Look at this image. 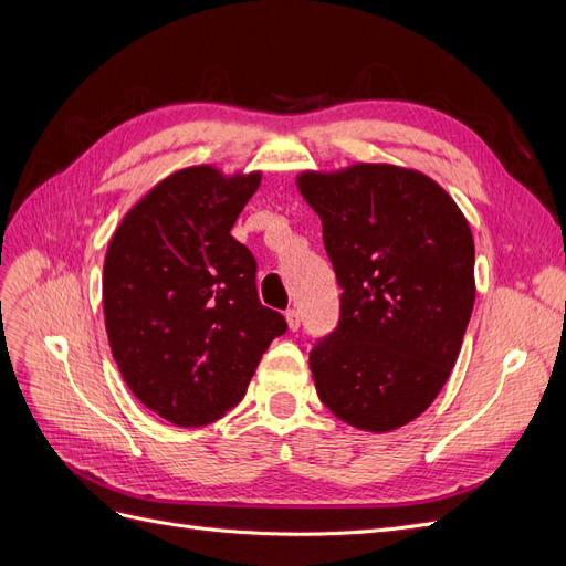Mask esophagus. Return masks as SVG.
<instances>
[{"instance_id": "obj_1", "label": "esophagus", "mask_w": 566, "mask_h": 566, "mask_svg": "<svg viewBox=\"0 0 566 566\" xmlns=\"http://www.w3.org/2000/svg\"><path fill=\"white\" fill-rule=\"evenodd\" d=\"M285 321H287V328L295 333V331L300 328V323H302L300 312H297V310H287V312H285Z\"/></svg>"}]
</instances>
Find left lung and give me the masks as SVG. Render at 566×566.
Here are the masks:
<instances>
[{
  "label": "left lung",
  "mask_w": 566,
  "mask_h": 566,
  "mask_svg": "<svg viewBox=\"0 0 566 566\" xmlns=\"http://www.w3.org/2000/svg\"><path fill=\"white\" fill-rule=\"evenodd\" d=\"M339 295L337 328L310 368L331 413L389 432L430 406L455 366L474 306V241L453 198L413 169L304 172Z\"/></svg>",
  "instance_id": "1"
}]
</instances>
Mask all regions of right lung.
<instances>
[{"instance_id":"1","label":"right lung","mask_w":566,"mask_h":566,"mask_svg":"<svg viewBox=\"0 0 566 566\" xmlns=\"http://www.w3.org/2000/svg\"><path fill=\"white\" fill-rule=\"evenodd\" d=\"M260 175L186 167L123 219L104 264L115 364L146 408L172 424L219 420L285 318L256 295V262L231 235Z\"/></svg>"}]
</instances>
